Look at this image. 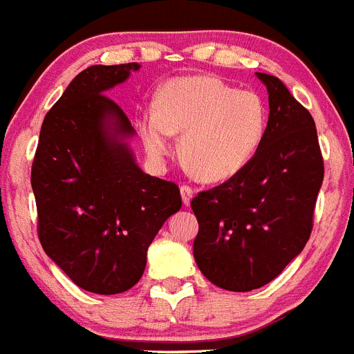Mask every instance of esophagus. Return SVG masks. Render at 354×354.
<instances>
[{
    "label": "esophagus",
    "instance_id": "34e87169",
    "mask_svg": "<svg viewBox=\"0 0 354 354\" xmlns=\"http://www.w3.org/2000/svg\"><path fill=\"white\" fill-rule=\"evenodd\" d=\"M180 192H181V201H183V205H189L190 199H192V196H194V190H192V187L181 185Z\"/></svg>",
    "mask_w": 354,
    "mask_h": 354
}]
</instances>
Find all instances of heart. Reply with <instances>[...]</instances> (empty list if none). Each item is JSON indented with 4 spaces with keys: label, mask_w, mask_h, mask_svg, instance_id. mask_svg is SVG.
I'll return each mask as SVG.
<instances>
[{
    "label": "heart",
    "mask_w": 354,
    "mask_h": 354,
    "mask_svg": "<svg viewBox=\"0 0 354 354\" xmlns=\"http://www.w3.org/2000/svg\"><path fill=\"white\" fill-rule=\"evenodd\" d=\"M266 103L257 92L236 91L212 76L169 80L156 94L155 110L139 119L146 153L162 162L171 135L181 133L180 158L201 181H223L248 165L266 133Z\"/></svg>",
    "instance_id": "b5f03b06"
}]
</instances>
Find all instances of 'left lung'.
I'll list each match as a JSON object with an SVG mask.
<instances>
[{"label": "left lung", "mask_w": 354, "mask_h": 354, "mask_svg": "<svg viewBox=\"0 0 354 354\" xmlns=\"http://www.w3.org/2000/svg\"><path fill=\"white\" fill-rule=\"evenodd\" d=\"M269 92L260 147L223 185L199 192L194 260L205 278L232 292L260 288L303 251L324 178L315 122L276 76L257 73Z\"/></svg>", "instance_id": "left-lung-1"}]
</instances>
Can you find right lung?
Returning <instances> with one entry per match:
<instances>
[{"instance_id":"right-lung-1","label":"right lung","mask_w":354,"mask_h":354,"mask_svg":"<svg viewBox=\"0 0 354 354\" xmlns=\"http://www.w3.org/2000/svg\"><path fill=\"white\" fill-rule=\"evenodd\" d=\"M139 69L82 71L46 113L32 165L42 250L80 288L103 296L139 281L147 248L181 208L176 183L137 165L133 126L104 96Z\"/></svg>"}]
</instances>
